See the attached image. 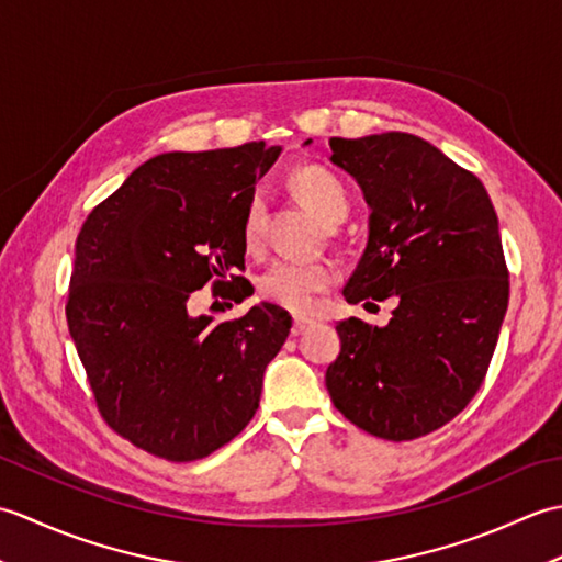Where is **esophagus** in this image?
Listing matches in <instances>:
<instances>
[{
    "instance_id": "esophagus-1",
    "label": "esophagus",
    "mask_w": 562,
    "mask_h": 562,
    "mask_svg": "<svg viewBox=\"0 0 562 562\" xmlns=\"http://www.w3.org/2000/svg\"><path fill=\"white\" fill-rule=\"evenodd\" d=\"M314 321L312 318H304V316H294V324H292V336H300L308 326H312Z\"/></svg>"
}]
</instances>
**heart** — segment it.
<instances>
[{"label":"heart","instance_id":"obj_1","mask_svg":"<svg viewBox=\"0 0 562 562\" xmlns=\"http://www.w3.org/2000/svg\"><path fill=\"white\" fill-rule=\"evenodd\" d=\"M292 188L321 224L345 220V214H348V193H345L338 178L326 169L306 166L292 176ZM266 193L256 190L248 198L244 214V238L248 246L260 244L262 226H266ZM330 282L333 270L324 262L274 260L260 274V292L280 306L292 308V312H306V308H312L314 296L324 292Z\"/></svg>","mask_w":562,"mask_h":562}]
</instances>
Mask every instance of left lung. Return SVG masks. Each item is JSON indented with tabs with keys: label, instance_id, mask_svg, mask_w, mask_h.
Returning a JSON list of instances; mask_svg holds the SVG:
<instances>
[{
	"label": "left lung",
	"instance_id": "1",
	"mask_svg": "<svg viewBox=\"0 0 562 562\" xmlns=\"http://www.w3.org/2000/svg\"><path fill=\"white\" fill-rule=\"evenodd\" d=\"M328 145L330 164L355 178L369 207L367 246L345 300L398 302L381 328L338 321L330 401L374 437L429 435L481 389L507 312L495 207L479 178L423 137L381 133Z\"/></svg>",
	"mask_w": 562,
	"mask_h": 562
}]
</instances>
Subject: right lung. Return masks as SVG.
Returning <instances> with one entry per match:
<instances>
[{
    "label": "right lung",
    "instance_id": "add662e5",
    "mask_svg": "<svg viewBox=\"0 0 562 562\" xmlns=\"http://www.w3.org/2000/svg\"><path fill=\"white\" fill-rule=\"evenodd\" d=\"M282 147L262 142L145 161L77 236L67 326L101 415L154 457L195 461L256 415L292 316L260 302L217 324L188 300L210 280L244 302V214Z\"/></svg>",
    "mask_w": 562,
    "mask_h": 562
}]
</instances>
